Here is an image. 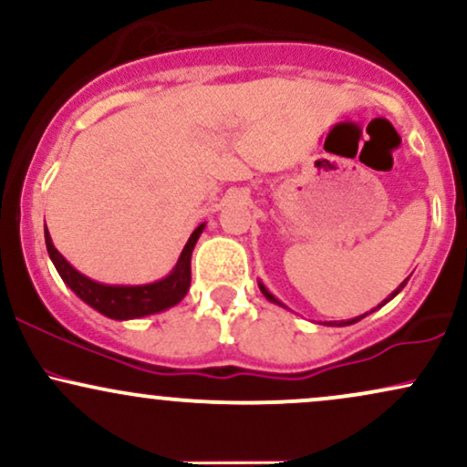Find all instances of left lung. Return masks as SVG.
<instances>
[{
    "label": "left lung",
    "mask_w": 467,
    "mask_h": 467,
    "mask_svg": "<svg viewBox=\"0 0 467 467\" xmlns=\"http://www.w3.org/2000/svg\"><path fill=\"white\" fill-rule=\"evenodd\" d=\"M404 285H406V281H404V283H401V285H400L398 289H395V292H393V294H390V296H395V294H398V292H400V289H401V287H404ZM261 292H264V294H265V298H270V301H275V303H278V301H276V298H275V296H272V294H270V292H267V289H265L264 285H261ZM360 318H362V316H358V318H353V320H340V325H351V323H358V320H360Z\"/></svg>",
    "instance_id": "1"
}]
</instances>
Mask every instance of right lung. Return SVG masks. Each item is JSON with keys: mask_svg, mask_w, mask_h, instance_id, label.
Instances as JSON below:
<instances>
[{"mask_svg": "<svg viewBox=\"0 0 467 467\" xmlns=\"http://www.w3.org/2000/svg\"><path fill=\"white\" fill-rule=\"evenodd\" d=\"M202 230L203 223L197 226L195 233L191 234L189 244L182 250V256L178 265H175V270L166 278H162V281L151 283V285H103V283H96L92 278L83 276L58 254V250L52 245L50 234H47V228L46 248L52 264L57 267V272L61 275L63 281L72 287V292L77 294L78 298H83L85 303L92 305L96 312L109 316V318L127 320L162 312L166 307L178 305L182 298L186 296L191 285V254L197 239H200Z\"/></svg>", "mask_w": 467, "mask_h": 467, "instance_id": "right-lung-1", "label": "right lung"}]
</instances>
